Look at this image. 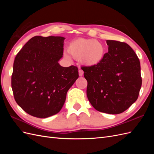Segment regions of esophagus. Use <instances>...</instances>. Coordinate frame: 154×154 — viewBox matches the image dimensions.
<instances>
[{
  "instance_id": "1",
  "label": "esophagus",
  "mask_w": 154,
  "mask_h": 154,
  "mask_svg": "<svg viewBox=\"0 0 154 154\" xmlns=\"http://www.w3.org/2000/svg\"><path fill=\"white\" fill-rule=\"evenodd\" d=\"M78 74H79V76H82L83 75V71H82V69H80L78 71Z\"/></svg>"
}]
</instances>
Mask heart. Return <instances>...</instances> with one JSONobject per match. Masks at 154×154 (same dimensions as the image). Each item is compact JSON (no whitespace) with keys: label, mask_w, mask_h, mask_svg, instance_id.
<instances>
[{"label":"heart","mask_w":154,"mask_h":154,"mask_svg":"<svg viewBox=\"0 0 154 154\" xmlns=\"http://www.w3.org/2000/svg\"><path fill=\"white\" fill-rule=\"evenodd\" d=\"M67 52L72 58L80 60L81 63L87 67H96L105 58L106 48L101 42L88 38H77L67 46ZM67 58L69 56L65 54Z\"/></svg>","instance_id":"heart-1"}]
</instances>
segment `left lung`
<instances>
[{"mask_svg": "<svg viewBox=\"0 0 154 154\" xmlns=\"http://www.w3.org/2000/svg\"><path fill=\"white\" fill-rule=\"evenodd\" d=\"M109 51L100 65L83 67L87 81V95L97 111L118 114L137 99L142 84L140 62L130 46L106 40Z\"/></svg>", "mask_w": 154, "mask_h": 154, "instance_id": "1", "label": "left lung"}]
</instances>
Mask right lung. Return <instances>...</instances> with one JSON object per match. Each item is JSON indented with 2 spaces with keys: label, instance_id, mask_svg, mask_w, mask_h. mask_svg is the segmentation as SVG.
I'll list each match as a JSON object with an SVG mask.
<instances>
[{
  "label": "right lung",
  "instance_id": "add662e5",
  "mask_svg": "<svg viewBox=\"0 0 154 154\" xmlns=\"http://www.w3.org/2000/svg\"><path fill=\"white\" fill-rule=\"evenodd\" d=\"M62 36H36L18 53L13 63L11 87L17 103L34 117L57 114L68 90L78 78V68L63 67Z\"/></svg>",
  "mask_w": 154,
  "mask_h": 154
}]
</instances>
